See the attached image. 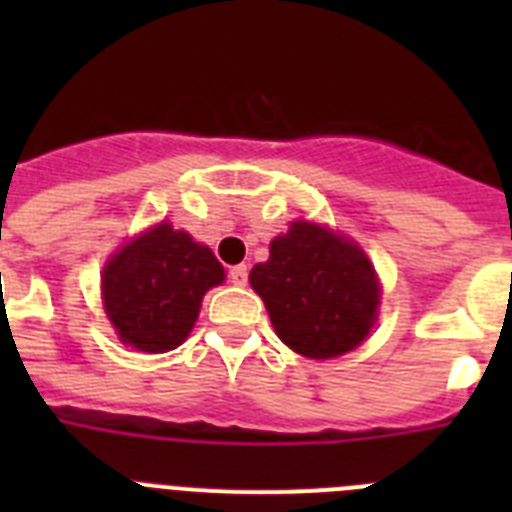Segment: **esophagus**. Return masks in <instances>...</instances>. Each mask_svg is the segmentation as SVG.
Here are the masks:
<instances>
[{"mask_svg": "<svg viewBox=\"0 0 512 512\" xmlns=\"http://www.w3.org/2000/svg\"><path fill=\"white\" fill-rule=\"evenodd\" d=\"M228 277H230V282L235 284V287H246V284H248V266L246 264L233 266V269L228 271Z\"/></svg>", "mask_w": 512, "mask_h": 512, "instance_id": "esophagus-1", "label": "esophagus"}]
</instances>
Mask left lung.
Here are the masks:
<instances>
[{"label":"left lung","instance_id":"obj_1","mask_svg":"<svg viewBox=\"0 0 512 512\" xmlns=\"http://www.w3.org/2000/svg\"><path fill=\"white\" fill-rule=\"evenodd\" d=\"M277 336L310 359L359 346L374 325L379 282L356 243L312 223H292L251 271Z\"/></svg>","mask_w":512,"mask_h":512}]
</instances>
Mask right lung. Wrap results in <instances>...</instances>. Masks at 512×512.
Returning <instances> with one entry per match:
<instances>
[{
  "label": "right lung",
  "instance_id": "right-lung-1",
  "mask_svg": "<svg viewBox=\"0 0 512 512\" xmlns=\"http://www.w3.org/2000/svg\"><path fill=\"white\" fill-rule=\"evenodd\" d=\"M223 279V266L210 248L161 223L104 266V310L122 341L164 354L189 336L202 297Z\"/></svg>",
  "mask_w": 512,
  "mask_h": 512
}]
</instances>
